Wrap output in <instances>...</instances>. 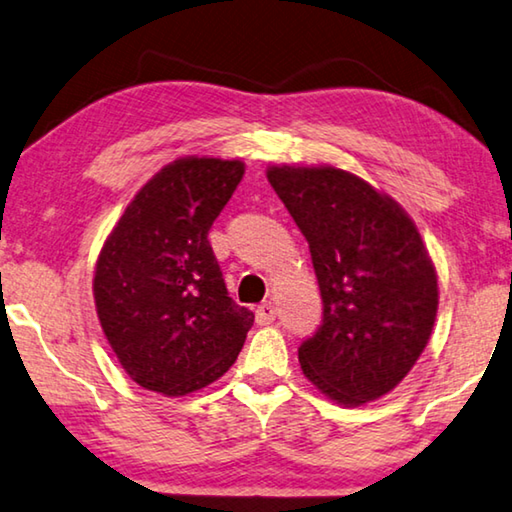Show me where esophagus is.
<instances>
[{
	"mask_svg": "<svg viewBox=\"0 0 512 512\" xmlns=\"http://www.w3.org/2000/svg\"><path fill=\"white\" fill-rule=\"evenodd\" d=\"M274 317H276V306L272 304V301H265V304L256 308V322L258 324H270V322H274Z\"/></svg>",
	"mask_w": 512,
	"mask_h": 512,
	"instance_id": "1",
	"label": "esophagus"
}]
</instances>
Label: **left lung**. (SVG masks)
<instances>
[{"instance_id":"obj_1","label":"left lung","mask_w":512,"mask_h":512,"mask_svg":"<svg viewBox=\"0 0 512 512\" xmlns=\"http://www.w3.org/2000/svg\"><path fill=\"white\" fill-rule=\"evenodd\" d=\"M267 181L308 240L322 324L299 347L317 390L342 406L374 401L413 370L438 313V276L395 199L331 165H274Z\"/></svg>"}]
</instances>
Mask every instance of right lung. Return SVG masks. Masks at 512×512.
Returning <instances> with one entry per match:
<instances>
[{
    "mask_svg": "<svg viewBox=\"0 0 512 512\" xmlns=\"http://www.w3.org/2000/svg\"><path fill=\"white\" fill-rule=\"evenodd\" d=\"M242 161L186 156L138 190L99 251L92 295L108 345L145 390L183 397L236 363L254 313L226 292L208 231Z\"/></svg>",
    "mask_w": 512,
    "mask_h": 512,
    "instance_id": "right-lung-1",
    "label": "right lung"
}]
</instances>
